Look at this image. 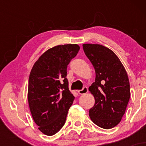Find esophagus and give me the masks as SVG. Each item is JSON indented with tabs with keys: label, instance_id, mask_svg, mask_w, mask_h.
Wrapping results in <instances>:
<instances>
[{
	"label": "esophagus",
	"instance_id": "obj_1",
	"mask_svg": "<svg viewBox=\"0 0 146 146\" xmlns=\"http://www.w3.org/2000/svg\"><path fill=\"white\" fill-rule=\"evenodd\" d=\"M88 88L86 86H84L82 90H78V93L80 95H84L86 94V93H88Z\"/></svg>",
	"mask_w": 146,
	"mask_h": 146
}]
</instances>
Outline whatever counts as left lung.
Masks as SVG:
<instances>
[{
	"mask_svg": "<svg viewBox=\"0 0 146 146\" xmlns=\"http://www.w3.org/2000/svg\"><path fill=\"white\" fill-rule=\"evenodd\" d=\"M83 49L95 71V81L88 88L95 98L89 110L94 123L104 129L121 121L130 97V83L124 66L113 51L101 44H84Z\"/></svg>",
	"mask_w": 146,
	"mask_h": 146,
	"instance_id": "1",
	"label": "left lung"
}]
</instances>
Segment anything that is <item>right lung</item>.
Wrapping results in <instances>:
<instances>
[{"label": "right lung", "mask_w": 146, "mask_h": 146, "mask_svg": "<svg viewBox=\"0 0 146 146\" xmlns=\"http://www.w3.org/2000/svg\"><path fill=\"white\" fill-rule=\"evenodd\" d=\"M80 48L76 44L49 48L38 58L30 73L29 109L38 129L48 136L62 128L75 99L68 89L66 69Z\"/></svg>", "instance_id": "1"}]
</instances>
